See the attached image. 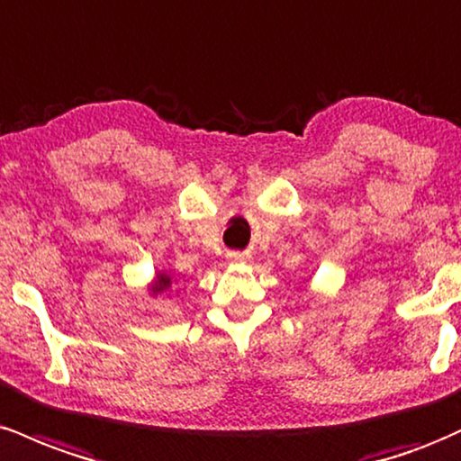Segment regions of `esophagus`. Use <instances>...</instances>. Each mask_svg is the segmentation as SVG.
<instances>
[{
  "instance_id": "obj_1",
  "label": "esophagus",
  "mask_w": 461,
  "mask_h": 461,
  "mask_svg": "<svg viewBox=\"0 0 461 461\" xmlns=\"http://www.w3.org/2000/svg\"><path fill=\"white\" fill-rule=\"evenodd\" d=\"M226 257H229V261H232V263H241V261H246V258H250L248 252H241V250H230Z\"/></svg>"
}]
</instances>
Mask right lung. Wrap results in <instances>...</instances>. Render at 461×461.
<instances>
[{
	"mask_svg": "<svg viewBox=\"0 0 461 461\" xmlns=\"http://www.w3.org/2000/svg\"><path fill=\"white\" fill-rule=\"evenodd\" d=\"M167 287H169V276H165V274H161V276H158L157 292H163V289H167Z\"/></svg>",
	"mask_w": 461,
	"mask_h": 461,
	"instance_id": "obj_1",
	"label": "right lung"
}]
</instances>
